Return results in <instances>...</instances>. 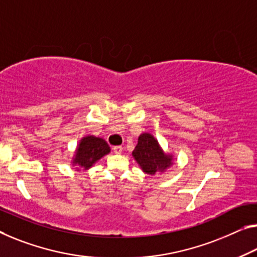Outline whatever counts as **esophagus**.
Listing matches in <instances>:
<instances>
[{"instance_id": "1", "label": "esophagus", "mask_w": 257, "mask_h": 257, "mask_svg": "<svg viewBox=\"0 0 257 257\" xmlns=\"http://www.w3.org/2000/svg\"><path fill=\"white\" fill-rule=\"evenodd\" d=\"M112 151L115 154H121V152H123V147H121V146H115V147L112 148Z\"/></svg>"}]
</instances>
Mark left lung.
<instances>
[{"instance_id": "1", "label": "left lung", "mask_w": 257, "mask_h": 257, "mask_svg": "<svg viewBox=\"0 0 257 257\" xmlns=\"http://www.w3.org/2000/svg\"><path fill=\"white\" fill-rule=\"evenodd\" d=\"M132 154L142 170L148 175H155L157 171H164L172 161L171 156L165 155L162 152L159 142L149 133L141 134Z\"/></svg>"}]
</instances>
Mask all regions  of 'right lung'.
<instances>
[{"label": "right lung", "mask_w": 257, "mask_h": 257, "mask_svg": "<svg viewBox=\"0 0 257 257\" xmlns=\"http://www.w3.org/2000/svg\"><path fill=\"white\" fill-rule=\"evenodd\" d=\"M109 152L110 147L103 139L93 136L85 137L79 144L74 164L80 165L84 169H88L97 160L109 154Z\"/></svg>", "instance_id": "right-lung-1"}]
</instances>
